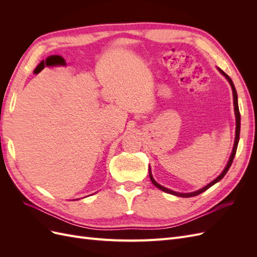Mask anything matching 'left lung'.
Wrapping results in <instances>:
<instances>
[{
    "instance_id": "8db88e82",
    "label": "left lung",
    "mask_w": 257,
    "mask_h": 257,
    "mask_svg": "<svg viewBox=\"0 0 257 257\" xmlns=\"http://www.w3.org/2000/svg\"><path fill=\"white\" fill-rule=\"evenodd\" d=\"M219 71H220L225 77H226V79L229 81V83H230V85H231L232 96H234L235 114H236V137H235V144H234V149H232V152H231V155H230V158H229V161H228V163H227V165H226V167H225V169L222 172V174H221L219 177H217L216 179H214V180H213L212 182H210L208 185L205 186V188L200 189V190H198V191H196V192H193V193H178V192H174V191H172V190H169V189L165 188V186H163V185L159 184L157 181L154 180L152 175H151V170H149V176H150V179H151L152 183H153L155 186H157L158 189L162 190L163 192L168 193V194H173V195L180 196V197H193V196L199 195L200 193H203V192L207 191L209 188H211V186H212L213 184H215L216 182H219V181L221 180V179H223V177H224L225 175H226V173L228 172V169H229V167H230V165H231L232 161H234V158H235V155H236V151H237L238 143H239V135H240V112H239V107H238V95H237V91H236V88H235V85H234V82H232V80L230 79V77H229L227 74H225V73L222 71V69L219 68Z\"/></svg>"
}]
</instances>
